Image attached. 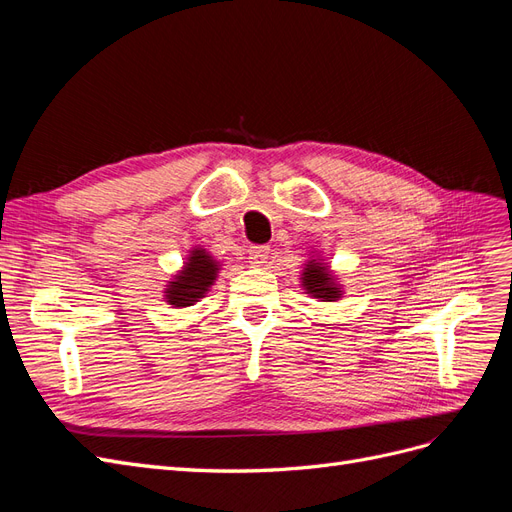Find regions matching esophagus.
<instances>
[{
    "label": "esophagus",
    "instance_id": "obj_1",
    "mask_svg": "<svg viewBox=\"0 0 512 512\" xmlns=\"http://www.w3.org/2000/svg\"><path fill=\"white\" fill-rule=\"evenodd\" d=\"M269 256H271V247L269 245H254L252 250H250V262H252L254 267L265 265V262L269 260Z\"/></svg>",
    "mask_w": 512,
    "mask_h": 512
}]
</instances>
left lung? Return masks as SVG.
I'll list each match as a JSON object with an SVG mask.
<instances>
[{
	"label": "left lung",
	"mask_w": 512,
	"mask_h": 512,
	"mask_svg": "<svg viewBox=\"0 0 512 512\" xmlns=\"http://www.w3.org/2000/svg\"><path fill=\"white\" fill-rule=\"evenodd\" d=\"M301 280L307 294H312V297L320 301H337L339 294H342V290H339V286L333 280V275L329 273L327 267L322 265V262L309 260Z\"/></svg>",
	"instance_id": "left-lung-1"
}]
</instances>
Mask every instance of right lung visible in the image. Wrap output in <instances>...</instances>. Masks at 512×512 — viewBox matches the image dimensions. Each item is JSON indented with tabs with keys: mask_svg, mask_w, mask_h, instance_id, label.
Masks as SVG:
<instances>
[{
	"mask_svg": "<svg viewBox=\"0 0 512 512\" xmlns=\"http://www.w3.org/2000/svg\"><path fill=\"white\" fill-rule=\"evenodd\" d=\"M218 262H215L203 247L192 250L188 262L173 282H168L166 301L173 307H190L213 286L218 277Z\"/></svg>",
	"mask_w": 512,
	"mask_h": 512,
	"instance_id": "right-lung-1",
	"label": "right lung"
}]
</instances>
